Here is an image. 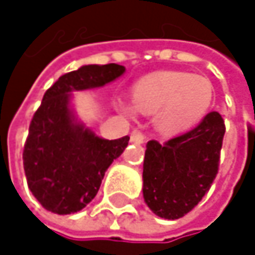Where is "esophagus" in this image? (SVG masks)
<instances>
[{"label": "esophagus", "mask_w": 255, "mask_h": 255, "mask_svg": "<svg viewBox=\"0 0 255 255\" xmlns=\"http://www.w3.org/2000/svg\"><path fill=\"white\" fill-rule=\"evenodd\" d=\"M129 137H131V141L132 143H143L146 140V135L140 129H137V128L131 131V135Z\"/></svg>", "instance_id": "34e87169"}]
</instances>
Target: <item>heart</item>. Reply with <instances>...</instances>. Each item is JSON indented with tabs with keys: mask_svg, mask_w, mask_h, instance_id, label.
I'll list each match as a JSON object with an SVG mask.
<instances>
[{
	"mask_svg": "<svg viewBox=\"0 0 255 255\" xmlns=\"http://www.w3.org/2000/svg\"><path fill=\"white\" fill-rule=\"evenodd\" d=\"M214 87L208 78L178 71H161L140 78L132 87V105L144 114L155 112V126L165 134L195 127L208 114ZM118 108L131 114L132 106L120 100Z\"/></svg>",
	"mask_w": 255,
	"mask_h": 255,
	"instance_id": "b5f03b06",
	"label": "heart"
}]
</instances>
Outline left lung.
<instances>
[{
	"mask_svg": "<svg viewBox=\"0 0 255 255\" xmlns=\"http://www.w3.org/2000/svg\"><path fill=\"white\" fill-rule=\"evenodd\" d=\"M225 121L216 111L190 131L146 144L143 196L159 217L176 220L192 211L208 193L219 173Z\"/></svg>",
	"mask_w": 255,
	"mask_h": 255,
	"instance_id": "8db88e82",
	"label": "left lung"
}]
</instances>
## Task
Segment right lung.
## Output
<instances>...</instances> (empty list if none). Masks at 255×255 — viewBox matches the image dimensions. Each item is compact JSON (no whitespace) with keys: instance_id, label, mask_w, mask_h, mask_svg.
<instances>
[{"instance_id":"add662e5","label":"right lung","mask_w":255,"mask_h":255,"mask_svg":"<svg viewBox=\"0 0 255 255\" xmlns=\"http://www.w3.org/2000/svg\"><path fill=\"white\" fill-rule=\"evenodd\" d=\"M117 63L87 65L59 78L44 94L29 124L23 168L32 195L48 211L72 214L97 195L109 165L129 137L106 140L77 124L71 91L102 87L124 74Z\"/></svg>"}]
</instances>
